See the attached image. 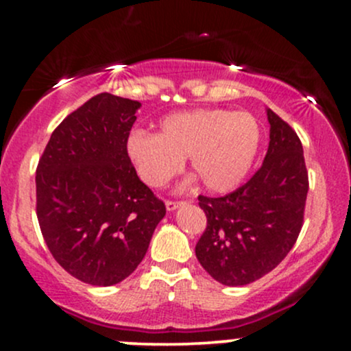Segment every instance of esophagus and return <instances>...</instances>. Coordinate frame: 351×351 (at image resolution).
Returning a JSON list of instances; mask_svg holds the SVG:
<instances>
[{"label":"esophagus","instance_id":"obj_1","mask_svg":"<svg viewBox=\"0 0 351 351\" xmlns=\"http://www.w3.org/2000/svg\"><path fill=\"white\" fill-rule=\"evenodd\" d=\"M181 204H184L183 201H167L165 206H167V211H175V209H178Z\"/></svg>","mask_w":351,"mask_h":351}]
</instances>
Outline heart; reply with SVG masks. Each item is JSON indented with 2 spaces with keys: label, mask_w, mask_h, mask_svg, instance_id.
<instances>
[{
  "label": "heart",
  "mask_w": 351,
  "mask_h": 351,
  "mask_svg": "<svg viewBox=\"0 0 351 351\" xmlns=\"http://www.w3.org/2000/svg\"><path fill=\"white\" fill-rule=\"evenodd\" d=\"M261 145V128L249 112L196 108L167 115L160 134L135 130L127 138V155L148 186L163 188L189 167L204 186L226 193L239 186L252 168ZM196 176L189 178V183Z\"/></svg>",
  "instance_id": "b5f03b06"
}]
</instances>
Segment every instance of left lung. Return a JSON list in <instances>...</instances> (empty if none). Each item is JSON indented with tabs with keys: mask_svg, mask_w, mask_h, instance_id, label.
<instances>
[{
	"mask_svg": "<svg viewBox=\"0 0 351 351\" xmlns=\"http://www.w3.org/2000/svg\"><path fill=\"white\" fill-rule=\"evenodd\" d=\"M269 148L247 183L223 198L199 196L208 226L196 257L229 287L251 284L282 263L295 244L308 191L304 148L295 132L265 108Z\"/></svg>",
	"mask_w": 351,
	"mask_h": 351,
	"instance_id": "1",
	"label": "left lung"
}]
</instances>
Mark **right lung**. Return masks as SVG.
<instances>
[{"label": "right lung", "mask_w": 351, "mask_h": 351, "mask_svg": "<svg viewBox=\"0 0 351 351\" xmlns=\"http://www.w3.org/2000/svg\"><path fill=\"white\" fill-rule=\"evenodd\" d=\"M142 104L99 94L52 132L36 170V211L47 247L75 279H127L167 215L140 181L127 138Z\"/></svg>", "instance_id": "right-lung-1"}]
</instances>
